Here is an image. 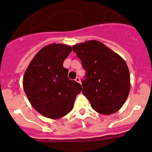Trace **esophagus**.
<instances>
[{"mask_svg": "<svg viewBox=\"0 0 152 152\" xmlns=\"http://www.w3.org/2000/svg\"><path fill=\"white\" fill-rule=\"evenodd\" d=\"M75 81L78 82V83H81V79H80L79 77H76V79H75Z\"/></svg>", "mask_w": 152, "mask_h": 152, "instance_id": "34e87169", "label": "esophagus"}]
</instances>
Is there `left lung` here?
Returning <instances> with one entry per match:
<instances>
[{
  "label": "left lung",
  "instance_id": "8db88e82",
  "mask_svg": "<svg viewBox=\"0 0 152 152\" xmlns=\"http://www.w3.org/2000/svg\"><path fill=\"white\" fill-rule=\"evenodd\" d=\"M72 49L86 71L82 94L92 108L103 115L118 112L130 90V76L125 60L96 40L77 44Z\"/></svg>",
  "mask_w": 152,
  "mask_h": 152
}]
</instances>
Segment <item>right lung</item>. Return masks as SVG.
Masks as SVG:
<instances>
[{"label":"right lung","mask_w":152,"mask_h":152,"mask_svg":"<svg viewBox=\"0 0 152 152\" xmlns=\"http://www.w3.org/2000/svg\"><path fill=\"white\" fill-rule=\"evenodd\" d=\"M72 48L63 44H51L34 56L23 77V88L32 107L52 119L65 116L74 107L81 86L68 77L63 66Z\"/></svg>","instance_id":"obj_1"}]
</instances>
